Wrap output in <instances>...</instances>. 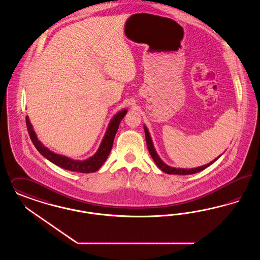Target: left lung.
<instances>
[{
  "instance_id": "left-lung-1",
  "label": "left lung",
  "mask_w": 260,
  "mask_h": 260,
  "mask_svg": "<svg viewBox=\"0 0 260 260\" xmlns=\"http://www.w3.org/2000/svg\"><path fill=\"white\" fill-rule=\"evenodd\" d=\"M144 132H145V138H146V143H147V147H148V150H149V153H150V155L152 156V158L154 159V161H155V164L156 165V167H158L160 170H162L165 173H167V174H177V175H190V174H194V173H198V172H200V171H202L203 169H205V168H207L208 167H210L211 165H213L217 159H218L219 156L218 157H216L214 160H212V161H210L209 164L207 165H204V166H202V167H194V168H179V167H169V166H167V164L159 157V156L157 155V153H156V149H155V147H154V143H153V141H152V137H151V135H150V133H149V131H148V128H147V126L144 125Z\"/></svg>"
}]
</instances>
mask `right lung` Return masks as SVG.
Here are the masks:
<instances>
[{"label": "right lung", "mask_w": 260, "mask_h": 260, "mask_svg": "<svg viewBox=\"0 0 260 260\" xmlns=\"http://www.w3.org/2000/svg\"><path fill=\"white\" fill-rule=\"evenodd\" d=\"M127 112V109H122L119 112L112 117L110 120L108 126L106 128V132L104 134V138L100 144L98 151L93 154V156L80 160V159H73L69 156H62L60 154L54 153L51 150H49L47 147L43 145L41 140H39L38 135L34 131L32 125L30 122V119L28 115L26 116V125L29 132V135L31 137V142L37 148V150L42 154L45 158H47L49 161H51L54 165L58 167H62L63 169L73 171V172H80V173H92L95 172L100 169V167L105 162L107 159V156L110 154V151L113 146L115 135L119 128L120 122L125 117Z\"/></svg>", "instance_id": "right-lung-1"}]
</instances>
